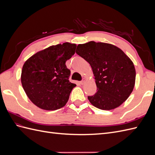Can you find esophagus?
Masks as SVG:
<instances>
[{
    "instance_id": "1",
    "label": "esophagus",
    "mask_w": 155,
    "mask_h": 155,
    "mask_svg": "<svg viewBox=\"0 0 155 155\" xmlns=\"http://www.w3.org/2000/svg\"><path fill=\"white\" fill-rule=\"evenodd\" d=\"M85 79H83V80L80 81V84H81V85H83V84H84V83H85Z\"/></svg>"
}]
</instances>
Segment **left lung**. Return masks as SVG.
I'll return each instance as SVG.
<instances>
[{
	"label": "left lung",
	"mask_w": 155,
	"mask_h": 155,
	"mask_svg": "<svg viewBox=\"0 0 155 155\" xmlns=\"http://www.w3.org/2000/svg\"><path fill=\"white\" fill-rule=\"evenodd\" d=\"M76 52L90 64L97 92L88 96L91 104L101 110L119 107L133 92L136 71L127 55L117 46L90 41L78 45Z\"/></svg>",
	"instance_id": "left-lung-1"
}]
</instances>
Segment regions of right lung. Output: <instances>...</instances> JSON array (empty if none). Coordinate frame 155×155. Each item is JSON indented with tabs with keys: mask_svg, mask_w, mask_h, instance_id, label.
Returning a JSON list of instances; mask_svg holds the SVG:
<instances>
[{
	"mask_svg": "<svg viewBox=\"0 0 155 155\" xmlns=\"http://www.w3.org/2000/svg\"><path fill=\"white\" fill-rule=\"evenodd\" d=\"M76 45L51 46L33 55L22 67L21 83L27 96L42 109L64 107L76 84L70 82V70L65 63L75 54Z\"/></svg>",
	"mask_w": 155,
	"mask_h": 155,
	"instance_id": "right-lung-1",
	"label": "right lung"
}]
</instances>
